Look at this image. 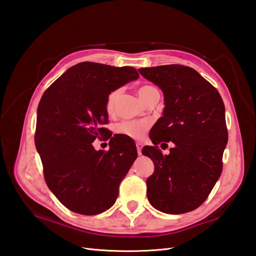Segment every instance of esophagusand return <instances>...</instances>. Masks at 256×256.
<instances>
[{"mask_svg":"<svg viewBox=\"0 0 256 256\" xmlns=\"http://www.w3.org/2000/svg\"><path fill=\"white\" fill-rule=\"evenodd\" d=\"M136 150H138V154H142V147H143V144L141 142H136Z\"/></svg>","mask_w":256,"mask_h":256,"instance_id":"34e87169","label":"esophagus"}]
</instances>
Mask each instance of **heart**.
I'll list each match as a JSON object with an SVG mask.
<instances>
[{
  "label": "heart",
  "mask_w": 256,
  "mask_h": 256,
  "mask_svg": "<svg viewBox=\"0 0 256 256\" xmlns=\"http://www.w3.org/2000/svg\"><path fill=\"white\" fill-rule=\"evenodd\" d=\"M154 90H156V88L152 86V85H142L138 88V92L143 102H146ZM118 96L120 90H113L108 94L106 99V111L109 114L113 113L115 102ZM150 122L147 120H124L116 125L115 132L122 136L134 138V140H140V138H142L146 134Z\"/></svg>",
  "instance_id": "obj_1"
}]
</instances>
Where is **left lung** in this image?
Masks as SVG:
<instances>
[{
	"instance_id": "obj_1",
	"label": "left lung",
	"mask_w": 256,
	"mask_h": 256,
	"mask_svg": "<svg viewBox=\"0 0 256 256\" xmlns=\"http://www.w3.org/2000/svg\"><path fill=\"white\" fill-rule=\"evenodd\" d=\"M138 72L162 90L166 104L164 116L150 130L154 145L142 150L154 164L146 180L147 198L162 212H192L205 202L222 172L228 138L223 100L188 66L164 65ZM168 142L174 147L164 155L158 144Z\"/></svg>"
}]
</instances>
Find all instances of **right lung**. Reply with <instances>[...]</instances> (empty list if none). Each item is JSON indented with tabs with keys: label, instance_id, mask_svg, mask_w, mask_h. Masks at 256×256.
<instances>
[{
	"label": "right lung",
	"instance_id": "right-lung-1",
	"mask_svg": "<svg viewBox=\"0 0 256 256\" xmlns=\"http://www.w3.org/2000/svg\"><path fill=\"white\" fill-rule=\"evenodd\" d=\"M138 78L134 67L83 62L46 90L37 109L35 146L46 184L74 212L94 216L109 209L136 159L134 142L112 136L106 99L113 90ZM96 138L110 140L109 151L94 150Z\"/></svg>",
	"mask_w": 256,
	"mask_h": 256
}]
</instances>
